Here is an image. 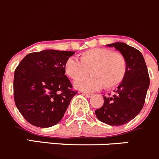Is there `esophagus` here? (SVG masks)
I'll use <instances>...</instances> for the list:
<instances>
[{"label":"esophagus","mask_w":159,"mask_h":159,"mask_svg":"<svg viewBox=\"0 0 159 159\" xmlns=\"http://www.w3.org/2000/svg\"><path fill=\"white\" fill-rule=\"evenodd\" d=\"M81 94H82L84 96H85L86 98H90L92 96V94H90V93H87V92H81Z\"/></svg>","instance_id":"1"}]
</instances>
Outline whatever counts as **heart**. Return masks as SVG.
<instances>
[{"mask_svg":"<svg viewBox=\"0 0 159 159\" xmlns=\"http://www.w3.org/2000/svg\"><path fill=\"white\" fill-rule=\"evenodd\" d=\"M79 61L70 57L65 64L66 75L74 80L76 89L94 91L102 89H111L118 86L125 78L127 68L122 54L105 48H95L81 53ZM90 70L92 75L84 79ZM80 78V80L78 78Z\"/></svg>","mask_w":159,"mask_h":159,"instance_id":"heart-1","label":"heart"}]
</instances>
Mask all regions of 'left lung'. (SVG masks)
<instances>
[{"instance_id":"left-lung-1","label":"left lung","mask_w":159,"mask_h":159,"mask_svg":"<svg viewBox=\"0 0 159 159\" xmlns=\"http://www.w3.org/2000/svg\"><path fill=\"white\" fill-rule=\"evenodd\" d=\"M107 46L115 48L123 54L127 68L116 94L113 97L105 96L103 106L95 111V115L105 124L123 125L137 116L143 108L150 84L148 71L143 55L139 50L122 42Z\"/></svg>"}]
</instances>
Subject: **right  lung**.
<instances>
[{
	"mask_svg": "<svg viewBox=\"0 0 159 159\" xmlns=\"http://www.w3.org/2000/svg\"><path fill=\"white\" fill-rule=\"evenodd\" d=\"M75 51L44 50L25 56L14 71V98L22 116L33 125L48 128L64 117L72 98L65 64Z\"/></svg>",
	"mask_w": 159,
	"mask_h": 159,
	"instance_id": "1",
	"label": "right lung"
}]
</instances>
